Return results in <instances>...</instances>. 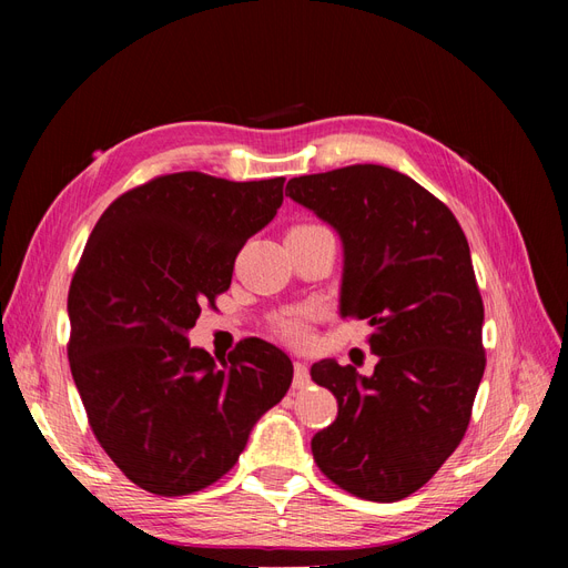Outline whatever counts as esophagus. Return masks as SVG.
<instances>
[{"mask_svg": "<svg viewBox=\"0 0 568 568\" xmlns=\"http://www.w3.org/2000/svg\"><path fill=\"white\" fill-rule=\"evenodd\" d=\"M311 384V372H307L305 363L294 365V388H305Z\"/></svg>", "mask_w": 568, "mask_h": 568, "instance_id": "obj_1", "label": "esophagus"}]
</instances>
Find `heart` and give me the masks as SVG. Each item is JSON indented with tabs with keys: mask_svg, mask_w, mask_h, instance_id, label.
Returning <instances> with one entry per match:
<instances>
[{
	"mask_svg": "<svg viewBox=\"0 0 568 568\" xmlns=\"http://www.w3.org/2000/svg\"><path fill=\"white\" fill-rule=\"evenodd\" d=\"M294 230L311 232V230H320V225H298ZM272 324H274V332H277L282 338H286L288 343H305L307 336H311V313L307 311H286L274 317Z\"/></svg>",
	"mask_w": 568,
	"mask_h": 568,
	"instance_id": "heart-1",
	"label": "heart"
}]
</instances>
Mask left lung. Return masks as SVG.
Wrapping results in <instances>:
<instances>
[{"label":"left lung","instance_id":"left-lung-1","mask_svg":"<svg viewBox=\"0 0 568 568\" xmlns=\"http://www.w3.org/2000/svg\"><path fill=\"white\" fill-rule=\"evenodd\" d=\"M286 196L341 234V315L367 320L372 376L322 359L338 417L313 438L320 471L372 503L419 490L462 443L486 369L484 301L457 217L412 178L346 165L288 180Z\"/></svg>","mask_w":568,"mask_h":568}]
</instances>
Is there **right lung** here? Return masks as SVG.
<instances>
[{
  "instance_id": "1",
  "label": "right lung",
  "mask_w": 568,
  "mask_h": 568,
  "mask_svg": "<svg viewBox=\"0 0 568 568\" xmlns=\"http://www.w3.org/2000/svg\"><path fill=\"white\" fill-rule=\"evenodd\" d=\"M282 201L284 178L189 170L120 194L88 239L68 291V363L99 445L149 493L213 486L294 379L291 359L263 338L215 363L184 336Z\"/></svg>"
}]
</instances>
